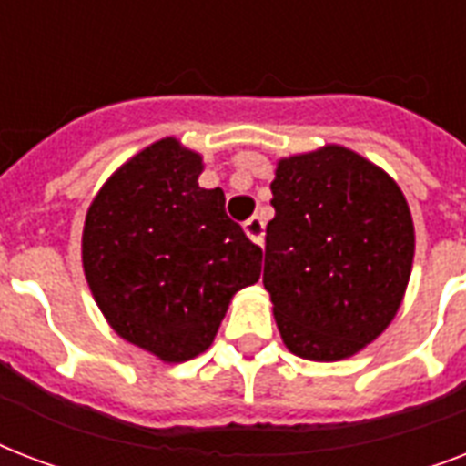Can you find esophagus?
Instances as JSON below:
<instances>
[{
    "label": "esophagus",
    "mask_w": 466,
    "mask_h": 466,
    "mask_svg": "<svg viewBox=\"0 0 466 466\" xmlns=\"http://www.w3.org/2000/svg\"><path fill=\"white\" fill-rule=\"evenodd\" d=\"M263 229H266V225H263V218H258V215H254V218H248L247 222H244V232H247L248 239H254L256 244H261L263 241Z\"/></svg>",
    "instance_id": "esophagus-1"
}]
</instances>
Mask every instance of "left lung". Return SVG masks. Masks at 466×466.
<instances>
[{
  "label": "left lung",
  "instance_id": "1",
  "mask_svg": "<svg viewBox=\"0 0 466 466\" xmlns=\"http://www.w3.org/2000/svg\"><path fill=\"white\" fill-rule=\"evenodd\" d=\"M270 190L263 285L285 346L307 360L350 358L390 326L411 276L404 193L339 145L280 159Z\"/></svg>",
  "mask_w": 466,
  "mask_h": 466
}]
</instances>
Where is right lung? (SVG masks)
Instances as JSON below:
<instances>
[{"label": "right lung", "mask_w": 466, "mask_h": 466, "mask_svg": "<svg viewBox=\"0 0 466 466\" xmlns=\"http://www.w3.org/2000/svg\"><path fill=\"white\" fill-rule=\"evenodd\" d=\"M203 159L167 137L94 198L82 237L86 283L113 331L167 362L208 350L229 299L261 276L263 251L225 193L200 188Z\"/></svg>", "instance_id": "obj_1"}]
</instances>
